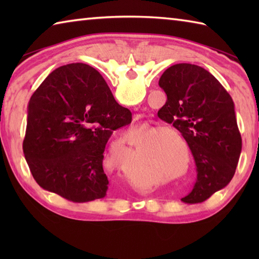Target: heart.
I'll use <instances>...</instances> for the list:
<instances>
[{
  "label": "heart",
  "mask_w": 259,
  "mask_h": 259,
  "mask_svg": "<svg viewBox=\"0 0 259 259\" xmlns=\"http://www.w3.org/2000/svg\"><path fill=\"white\" fill-rule=\"evenodd\" d=\"M162 134H163V131H157V133L154 135V138L155 137H159V136H161ZM161 147H162V140L159 139L155 144H153V145L150 147V151H148V152H150L151 156H153V157L159 156L160 155V152H161ZM177 161H178L177 159H174L171 163L175 164Z\"/></svg>",
  "instance_id": "b5f03b06"
}]
</instances>
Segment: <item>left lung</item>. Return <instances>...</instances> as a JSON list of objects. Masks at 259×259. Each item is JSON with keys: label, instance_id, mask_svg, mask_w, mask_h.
Instances as JSON below:
<instances>
[{"label": "left lung", "instance_id": "1", "mask_svg": "<svg viewBox=\"0 0 259 259\" xmlns=\"http://www.w3.org/2000/svg\"><path fill=\"white\" fill-rule=\"evenodd\" d=\"M159 85L166 102L157 115L182 134L196 165V181L182 201L203 202L231 182L238 165L242 140L233 100L212 74L192 64L166 68Z\"/></svg>", "mask_w": 259, "mask_h": 259}]
</instances>
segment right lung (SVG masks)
Returning <instances> with one entry per match:
<instances>
[{
    "mask_svg": "<svg viewBox=\"0 0 259 259\" xmlns=\"http://www.w3.org/2000/svg\"><path fill=\"white\" fill-rule=\"evenodd\" d=\"M130 122V111L94 67L76 63L55 69L28 104L23 150L34 179L73 202L104 198L105 146L113 130Z\"/></svg>",
    "mask_w": 259,
    "mask_h": 259,
    "instance_id": "obj_1",
    "label": "right lung"
}]
</instances>
